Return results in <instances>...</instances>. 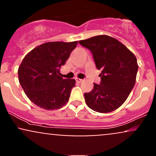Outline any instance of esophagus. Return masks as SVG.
<instances>
[{"mask_svg": "<svg viewBox=\"0 0 156 156\" xmlns=\"http://www.w3.org/2000/svg\"><path fill=\"white\" fill-rule=\"evenodd\" d=\"M76 82L77 83H81L82 81H83V80L82 79H80V78H76Z\"/></svg>", "mask_w": 156, "mask_h": 156, "instance_id": "esophagus-1", "label": "esophagus"}]
</instances>
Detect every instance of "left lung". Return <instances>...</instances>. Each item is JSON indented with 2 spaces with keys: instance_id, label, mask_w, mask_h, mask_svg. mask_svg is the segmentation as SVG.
<instances>
[{
  "instance_id": "1",
  "label": "left lung",
  "mask_w": 156,
  "mask_h": 156,
  "mask_svg": "<svg viewBox=\"0 0 156 156\" xmlns=\"http://www.w3.org/2000/svg\"><path fill=\"white\" fill-rule=\"evenodd\" d=\"M79 43L92 52L98 69H101L100 84L84 93L87 105L93 111L108 113L121 106L129 96L136 83L137 59L117 39L99 35Z\"/></svg>"
}]
</instances>
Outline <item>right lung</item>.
<instances>
[{"mask_svg":"<svg viewBox=\"0 0 156 156\" xmlns=\"http://www.w3.org/2000/svg\"><path fill=\"white\" fill-rule=\"evenodd\" d=\"M78 42H46L34 48L18 68L21 87L31 102L46 110L62 108L68 102L75 79L61 77L64 65Z\"/></svg>","mask_w":156,"mask_h":156,"instance_id":"1","label":"right lung"}]
</instances>
